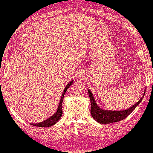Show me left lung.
<instances>
[{"label": "left lung", "instance_id": "8db88e82", "mask_svg": "<svg viewBox=\"0 0 153 153\" xmlns=\"http://www.w3.org/2000/svg\"><path fill=\"white\" fill-rule=\"evenodd\" d=\"M88 94L91 102V115L95 121L100 123H103V124L117 122V121H120L126 118L135 109V108L140 103L145 94L144 93L140 100L137 102L133 107H130L128 109L123 110V111H109V110L107 111V110L102 109L97 105L92 92L90 90H88Z\"/></svg>", "mask_w": 153, "mask_h": 153}]
</instances>
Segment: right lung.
<instances>
[{
    "instance_id": "obj_1",
    "label": "right lung",
    "mask_w": 153,
    "mask_h": 153,
    "mask_svg": "<svg viewBox=\"0 0 153 153\" xmlns=\"http://www.w3.org/2000/svg\"><path fill=\"white\" fill-rule=\"evenodd\" d=\"M73 81H71L68 84L65 86V88L64 89V91H63V93L61 96V100H60L59 104V107H58V109L56 112L53 116H51V117H49V119L45 120V121H42V122L38 123H31L32 126H38V127H49L53 126V124H55L61 118V116H62L63 114V111H62V103H63V97L65 95V92L68 90V88L70 87L71 85H72Z\"/></svg>"
}]
</instances>
